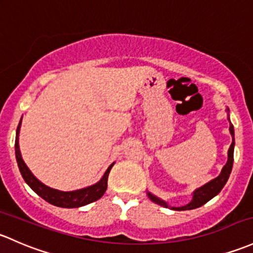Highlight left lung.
<instances>
[{"label": "left lung", "mask_w": 253, "mask_h": 253, "mask_svg": "<svg viewBox=\"0 0 253 253\" xmlns=\"http://www.w3.org/2000/svg\"><path fill=\"white\" fill-rule=\"evenodd\" d=\"M227 110L229 111V109H227ZM229 122H230V120H229ZM229 131H230V134H232V137H233V142H232V145H230L229 150H228V162L225 164V166L223 167L220 174L218 175L217 178H214V179H212L211 182H209L207 184H205L204 187L199 188L198 190L194 191L193 200H191L189 204L185 205V206H182V207H172V210H175V211H185V210L198 209V207L203 206L204 204H206L207 201L211 200L212 198H214V196H216L217 194L223 189V187H224L225 183H227L228 178H229L230 172H232L233 161H234V144H235V143H234V127H233L232 122H230ZM148 196H149V199L153 201V203L161 205V206H165V207H169V205L165 203V201H162L161 199L154 196L153 194L148 193Z\"/></svg>", "instance_id": "1"}]
</instances>
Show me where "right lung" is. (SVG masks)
Listing matches in <instances>:
<instances>
[{
	"mask_svg": "<svg viewBox=\"0 0 253 253\" xmlns=\"http://www.w3.org/2000/svg\"><path fill=\"white\" fill-rule=\"evenodd\" d=\"M21 121L18 125L17 128V137H15V158H17L18 166H19V171L21 175H23L24 180L28 183L29 187L31 188L37 195L41 196L43 200H46L47 203L54 205L58 207H65V209H76V207L84 206L87 204H91L93 201H97L98 199L102 198L104 195L106 188H108V177L109 172H110L113 165L109 166V169H106V172L103 175L102 179L98 183H95L94 185L91 187L84 188V189L75 190V191H59L52 189V188L47 187L43 183L40 182L39 179L31 173L30 169H28V166L25 165V162L23 161L20 155L19 150V143H18V135H19V129H20Z\"/></svg>",
	"mask_w": 253,
	"mask_h": 253,
	"instance_id": "right-lung-1",
	"label": "right lung"
}]
</instances>
